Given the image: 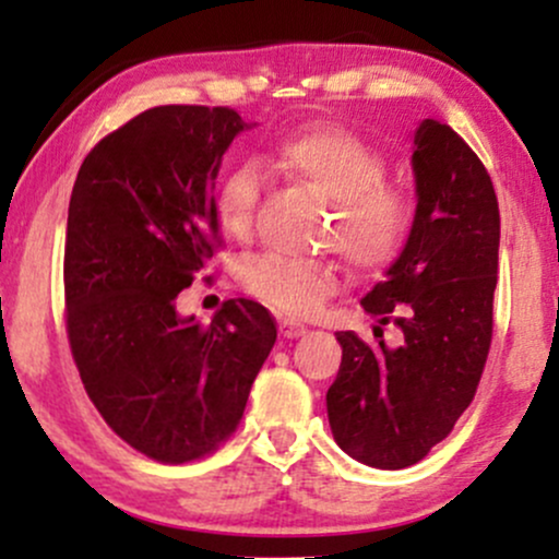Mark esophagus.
Listing matches in <instances>:
<instances>
[{
	"instance_id": "esophagus-1",
	"label": "esophagus",
	"mask_w": 559,
	"mask_h": 559,
	"mask_svg": "<svg viewBox=\"0 0 559 559\" xmlns=\"http://www.w3.org/2000/svg\"><path fill=\"white\" fill-rule=\"evenodd\" d=\"M281 336L284 338H299V336H305L307 333V325H301V323H297V320H281Z\"/></svg>"
}]
</instances>
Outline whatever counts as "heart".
Listing matches in <instances>:
<instances>
[{"instance_id":"1","label":"heart","mask_w":559,"mask_h":559,"mask_svg":"<svg viewBox=\"0 0 559 559\" xmlns=\"http://www.w3.org/2000/svg\"><path fill=\"white\" fill-rule=\"evenodd\" d=\"M275 163L333 207L329 241L360 271H381L400 254L413 228V202L386 183V163L370 144L342 128H307L275 146ZM260 199V170L252 159L236 163L215 191L223 228L249 236ZM241 286L284 316H310L338 288V267L329 260H292L260 254L239 273Z\"/></svg>"}]
</instances>
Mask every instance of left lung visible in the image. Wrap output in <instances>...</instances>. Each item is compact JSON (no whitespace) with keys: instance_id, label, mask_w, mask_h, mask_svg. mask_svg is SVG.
<instances>
[{"instance_id":"1","label":"left lung","mask_w":559,"mask_h":559,"mask_svg":"<svg viewBox=\"0 0 559 559\" xmlns=\"http://www.w3.org/2000/svg\"><path fill=\"white\" fill-rule=\"evenodd\" d=\"M415 215L386 278L360 299L373 338L338 331L342 365L325 394L336 444L400 471L447 439L476 394L491 344L499 204L476 152L441 120L413 133ZM401 329L389 347L382 325Z\"/></svg>"}]
</instances>
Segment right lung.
Returning a JSON list of instances; mask_svg holds the SVG:
<instances>
[{"label":"right lung","mask_w":559,"mask_h":559,"mask_svg":"<svg viewBox=\"0 0 559 559\" xmlns=\"http://www.w3.org/2000/svg\"><path fill=\"white\" fill-rule=\"evenodd\" d=\"M243 128L228 107H152L88 152L70 194V349L107 426L159 463L234 433L278 336L252 299L207 325L176 307L213 258L215 178Z\"/></svg>","instance_id":"right-lung-1"}]
</instances>
